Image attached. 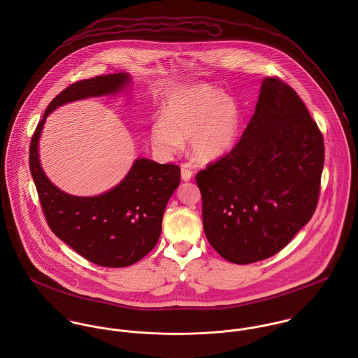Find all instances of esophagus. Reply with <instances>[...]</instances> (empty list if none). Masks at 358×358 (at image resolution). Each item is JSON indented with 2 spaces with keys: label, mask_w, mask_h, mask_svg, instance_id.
<instances>
[{
  "label": "esophagus",
  "mask_w": 358,
  "mask_h": 358,
  "mask_svg": "<svg viewBox=\"0 0 358 358\" xmlns=\"http://www.w3.org/2000/svg\"><path fill=\"white\" fill-rule=\"evenodd\" d=\"M180 175H182V180L183 182H189L193 178V172L190 169L189 165H182L180 168Z\"/></svg>",
  "instance_id": "34e87169"
}]
</instances>
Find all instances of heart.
<instances>
[{
	"mask_svg": "<svg viewBox=\"0 0 358 358\" xmlns=\"http://www.w3.org/2000/svg\"><path fill=\"white\" fill-rule=\"evenodd\" d=\"M164 118L150 129L154 149L162 155H173L183 149L185 139H190L192 155L200 164L216 162L230 153L241 124L237 103L208 87H190L173 94Z\"/></svg>",
	"mask_w": 358,
	"mask_h": 358,
	"instance_id": "obj_1",
	"label": "heart"
}]
</instances>
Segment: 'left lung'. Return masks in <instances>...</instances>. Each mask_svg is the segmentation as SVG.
Returning a JSON list of instances; mask_svg holds the SVG:
<instances>
[{
  "label": "left lung",
  "mask_w": 358,
  "mask_h": 358,
  "mask_svg": "<svg viewBox=\"0 0 358 358\" xmlns=\"http://www.w3.org/2000/svg\"><path fill=\"white\" fill-rule=\"evenodd\" d=\"M322 168V135L305 103L264 78L237 146L196 176L209 244L238 264L280 252L311 219Z\"/></svg>",
  "instance_id": "left-lung-1"
}]
</instances>
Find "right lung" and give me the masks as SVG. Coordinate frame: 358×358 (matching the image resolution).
<instances>
[{
    "mask_svg": "<svg viewBox=\"0 0 358 358\" xmlns=\"http://www.w3.org/2000/svg\"><path fill=\"white\" fill-rule=\"evenodd\" d=\"M128 73L83 80L62 91L47 107L30 145V172L47 222L56 237L87 260L125 267L148 255L158 241L165 206L180 183V168L136 158L113 189L92 197L69 194L45 175L38 143L47 117L66 103L114 96L131 87Z\"/></svg>",
    "mask_w": 358,
    "mask_h": 358,
    "instance_id": "obj_1",
    "label": "right lung"
}]
</instances>
